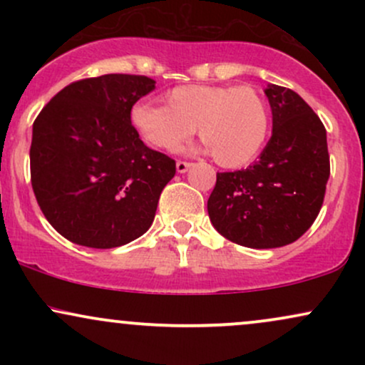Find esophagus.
Instances as JSON below:
<instances>
[{
    "mask_svg": "<svg viewBox=\"0 0 365 365\" xmlns=\"http://www.w3.org/2000/svg\"><path fill=\"white\" fill-rule=\"evenodd\" d=\"M190 166H192V163H188V161H177V171H178V173H185V171H188Z\"/></svg>",
    "mask_w": 365,
    "mask_h": 365,
    "instance_id": "1",
    "label": "esophagus"
}]
</instances>
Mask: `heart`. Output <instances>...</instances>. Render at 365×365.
Masks as SVG:
<instances>
[{"label": "heart", "mask_w": 365, "mask_h": 365, "mask_svg": "<svg viewBox=\"0 0 365 365\" xmlns=\"http://www.w3.org/2000/svg\"><path fill=\"white\" fill-rule=\"evenodd\" d=\"M168 106L139 101L130 123L153 148L175 150L194 135L206 142L225 168L249 165L261 153L271 128L266 99L252 87L180 86L165 96Z\"/></svg>", "instance_id": "heart-1"}]
</instances>
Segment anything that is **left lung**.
I'll use <instances>...</instances> for the list:
<instances>
[{
	"instance_id": "left-lung-1",
	"label": "left lung",
	"mask_w": 365,
	"mask_h": 365,
	"mask_svg": "<svg viewBox=\"0 0 365 365\" xmlns=\"http://www.w3.org/2000/svg\"><path fill=\"white\" fill-rule=\"evenodd\" d=\"M273 135L247 170L216 175L209 220L230 242L274 249L295 242L319 215L329 178L326 128L297 92L269 83Z\"/></svg>"
}]
</instances>
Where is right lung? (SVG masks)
Listing matches in <instances>:
<instances>
[{
	"mask_svg": "<svg viewBox=\"0 0 365 365\" xmlns=\"http://www.w3.org/2000/svg\"><path fill=\"white\" fill-rule=\"evenodd\" d=\"M154 87L144 75L83 78L58 92L36 118L32 188L46 220L66 240L113 249L153 225L177 168L140 140L130 110Z\"/></svg>",
	"mask_w": 365,
	"mask_h": 365,
	"instance_id": "add662e5",
	"label": "right lung"
}]
</instances>
